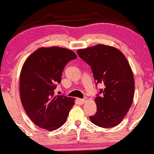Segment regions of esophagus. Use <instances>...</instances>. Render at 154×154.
I'll return each mask as SVG.
<instances>
[{"label": "esophagus", "instance_id": "1", "mask_svg": "<svg viewBox=\"0 0 154 154\" xmlns=\"http://www.w3.org/2000/svg\"><path fill=\"white\" fill-rule=\"evenodd\" d=\"M86 100H87L86 98H85V99H81V100H79V101H80L81 103H82V104H84V103L86 102Z\"/></svg>", "mask_w": 154, "mask_h": 154}]
</instances>
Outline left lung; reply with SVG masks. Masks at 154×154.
<instances>
[{"instance_id":"left-lung-1","label":"left lung","mask_w":154,"mask_h":154,"mask_svg":"<svg viewBox=\"0 0 154 154\" xmlns=\"http://www.w3.org/2000/svg\"><path fill=\"white\" fill-rule=\"evenodd\" d=\"M77 52L91 67L96 85L105 87L95 98L97 111L89 119L100 127L116 126L129 112L134 99V75L127 60L120 50L104 45Z\"/></svg>"}]
</instances>
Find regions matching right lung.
Returning <instances> with one entry per match:
<instances>
[{"mask_svg":"<svg viewBox=\"0 0 154 154\" xmlns=\"http://www.w3.org/2000/svg\"><path fill=\"white\" fill-rule=\"evenodd\" d=\"M70 50L59 47L42 48L25 60L20 77V100L28 116L39 127L52 131L67 120L74 99L55 95L64 68L77 58Z\"/></svg>","mask_w":154,"mask_h":154,"instance_id":"1","label":"right lung"}]
</instances>
